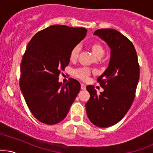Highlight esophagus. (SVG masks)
Returning <instances> with one entry per match:
<instances>
[{
    "label": "esophagus",
    "mask_w": 153,
    "mask_h": 153,
    "mask_svg": "<svg viewBox=\"0 0 153 153\" xmlns=\"http://www.w3.org/2000/svg\"><path fill=\"white\" fill-rule=\"evenodd\" d=\"M81 89L85 90V85L83 84V83H81Z\"/></svg>",
    "instance_id": "34e87169"
}]
</instances>
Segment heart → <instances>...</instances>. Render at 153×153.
<instances>
[{
	"instance_id": "b5f03b06",
	"label": "heart",
	"mask_w": 153,
	"mask_h": 153,
	"mask_svg": "<svg viewBox=\"0 0 153 153\" xmlns=\"http://www.w3.org/2000/svg\"><path fill=\"white\" fill-rule=\"evenodd\" d=\"M89 48L91 50V51L93 52L94 54L97 57L99 56H102L105 53V48L102 46V45L99 42H91L89 43ZM80 48L78 46H75L73 48V49L71 50L70 53V59L71 60H75L76 59L77 57L78 56V53H79ZM91 74L90 70L88 68H81L76 69V70H74L73 75H75L77 78H80V79L83 80H88V77H89Z\"/></svg>"
}]
</instances>
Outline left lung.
Instances as JSON below:
<instances>
[{
  "instance_id": "obj_1",
  "label": "left lung",
  "mask_w": 153,
  "mask_h": 153,
  "mask_svg": "<svg viewBox=\"0 0 153 153\" xmlns=\"http://www.w3.org/2000/svg\"><path fill=\"white\" fill-rule=\"evenodd\" d=\"M94 36L110 48L107 70L97 78L104 91L97 94L93 85H87L90 99L85 104L90 121L107 128L120 121L131 106L139 79V65L133 43L114 29L96 30Z\"/></svg>"
}]
</instances>
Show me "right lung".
<instances>
[{
  "instance_id": "obj_1",
  "label": "right lung",
  "mask_w": 153,
  "mask_h": 153,
  "mask_svg": "<svg viewBox=\"0 0 153 153\" xmlns=\"http://www.w3.org/2000/svg\"><path fill=\"white\" fill-rule=\"evenodd\" d=\"M86 33L84 27L52 25L28 43L20 65V89L30 112L41 123L53 125L64 120L79 93L78 80L70 78L62 84L59 76L69 65L71 50Z\"/></svg>"
}]
</instances>
